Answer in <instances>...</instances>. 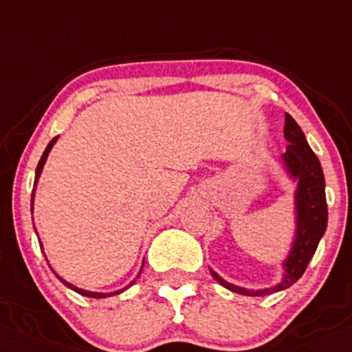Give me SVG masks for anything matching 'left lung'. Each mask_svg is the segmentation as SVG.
<instances>
[{
    "instance_id": "left-lung-1",
    "label": "left lung",
    "mask_w": 352,
    "mask_h": 352,
    "mask_svg": "<svg viewBox=\"0 0 352 352\" xmlns=\"http://www.w3.org/2000/svg\"><path fill=\"white\" fill-rule=\"evenodd\" d=\"M283 135L287 140V150L282 153L280 162L283 170L290 179L296 183V193H294V204H296V233L290 252L283 261V278L267 289H245V287L233 285L221 278L216 271L210 270L217 283L232 292L242 294V296H270V294L280 292L289 289L297 282L306 271L311 257L316 252L321 236L324 235L327 223H329V210H327V197H324V176L321 164L307 140L304 136L299 124L285 113V128Z\"/></svg>"
}]
</instances>
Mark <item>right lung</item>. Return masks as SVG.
I'll list each match as a JSON object with an SVG mask.
<instances>
[{
  "label": "right lung",
  "instance_id": "1",
  "mask_svg": "<svg viewBox=\"0 0 352 352\" xmlns=\"http://www.w3.org/2000/svg\"><path fill=\"white\" fill-rule=\"evenodd\" d=\"M56 140H58V136H56V138H53L52 142L48 143V146H46V150L45 152H43V155H41V160H39V164H38V167H36V178H34V190H32V197H31V212L32 210H34V195H36V186H38V182H39V176H41V173H43V167H45V162H46V159H48V153H50V150L53 148V145H55L56 143ZM34 232H36V228H34ZM39 245H41V249H43V243H39ZM142 270H143V266H142ZM142 270H140V273H142ZM53 273H55V271H53ZM140 273H138V276H140ZM56 274V273H55ZM56 276H58V274H56ZM58 280L60 282L63 283V285L65 287H69L70 290H74V292H78V294H81V296H86V297H93V299H103V297H109V296H116V294H120V292H124V290L128 289V287H131L133 283L136 282V280H133L131 283H129L128 287H126V289H122V290H116V292H109V294H105V292H89V290H85V289H79V287H76V285H72V283H69V282H65V280L62 278V276H58Z\"/></svg>",
  "mask_w": 352,
  "mask_h": 352
}]
</instances>
